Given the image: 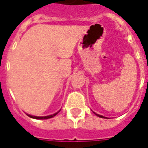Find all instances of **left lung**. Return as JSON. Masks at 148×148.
Listing matches in <instances>:
<instances>
[{
  "mask_svg": "<svg viewBox=\"0 0 148 148\" xmlns=\"http://www.w3.org/2000/svg\"><path fill=\"white\" fill-rule=\"evenodd\" d=\"M95 113V112H94ZM95 114L97 115V116H98V117H102V118H105V117H103V116H102V115H100V114H96V113H95Z\"/></svg>",
  "mask_w": 148,
  "mask_h": 148,
  "instance_id": "obj_1",
  "label": "left lung"
}]
</instances>
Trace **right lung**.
I'll return each mask as SVG.
<instances>
[{"instance_id":"1","label":"right lung","mask_w":148,"mask_h":148,"mask_svg":"<svg viewBox=\"0 0 148 148\" xmlns=\"http://www.w3.org/2000/svg\"><path fill=\"white\" fill-rule=\"evenodd\" d=\"M60 111V110H59ZM59 111H58L57 113L55 114H51V115H48V116H45V117H38V116H33V115H31V114H27V116H29L31 118H34V119H39V120H44V119H48V118H51V117H54L56 115L58 114Z\"/></svg>"}]
</instances>
